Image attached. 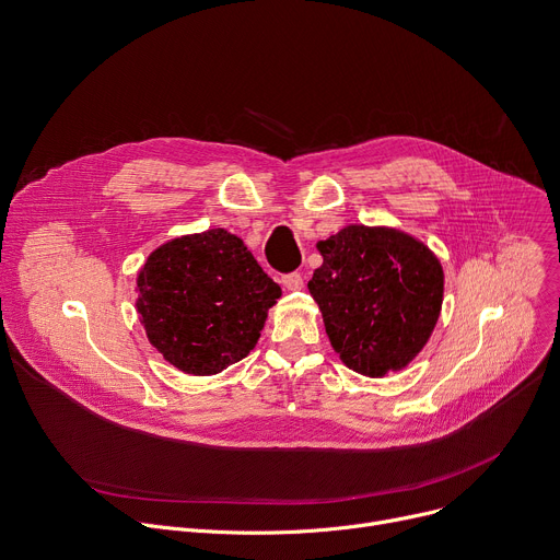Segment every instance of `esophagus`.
<instances>
[{"label":"esophagus","mask_w":560,"mask_h":560,"mask_svg":"<svg viewBox=\"0 0 560 560\" xmlns=\"http://www.w3.org/2000/svg\"><path fill=\"white\" fill-rule=\"evenodd\" d=\"M281 283H283L285 290L296 292V290L303 288V277H301L299 272H290V275H283V277H281Z\"/></svg>","instance_id":"obj_1"}]
</instances>
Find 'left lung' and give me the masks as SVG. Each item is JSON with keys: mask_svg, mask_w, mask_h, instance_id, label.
<instances>
[{"mask_svg": "<svg viewBox=\"0 0 560 560\" xmlns=\"http://www.w3.org/2000/svg\"><path fill=\"white\" fill-rule=\"evenodd\" d=\"M307 281L341 361L363 376L404 370L441 314L443 268L419 238L385 225H346L316 244Z\"/></svg>", "mask_w": 560, "mask_h": 560, "instance_id": "left-lung-1", "label": "left lung"}]
</instances>
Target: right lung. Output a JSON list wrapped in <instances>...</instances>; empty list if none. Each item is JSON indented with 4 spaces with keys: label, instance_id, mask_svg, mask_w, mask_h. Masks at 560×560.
<instances>
[{
    "label": "right lung",
    "instance_id": "right-lung-1",
    "mask_svg": "<svg viewBox=\"0 0 560 560\" xmlns=\"http://www.w3.org/2000/svg\"><path fill=\"white\" fill-rule=\"evenodd\" d=\"M137 292L148 341L195 376L248 357L281 296L242 238L223 228L159 246L137 275Z\"/></svg>",
    "mask_w": 560,
    "mask_h": 560
}]
</instances>
